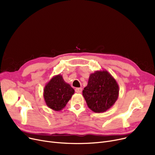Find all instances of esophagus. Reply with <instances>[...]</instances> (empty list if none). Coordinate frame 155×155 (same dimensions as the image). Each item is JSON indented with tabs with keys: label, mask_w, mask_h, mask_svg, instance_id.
<instances>
[{
	"label": "esophagus",
	"mask_w": 155,
	"mask_h": 155,
	"mask_svg": "<svg viewBox=\"0 0 155 155\" xmlns=\"http://www.w3.org/2000/svg\"><path fill=\"white\" fill-rule=\"evenodd\" d=\"M82 91V88H75V92L78 94H80Z\"/></svg>",
	"instance_id": "1"
}]
</instances>
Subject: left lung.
<instances>
[{
	"label": "left lung",
	"mask_w": 155,
	"mask_h": 155,
	"mask_svg": "<svg viewBox=\"0 0 155 155\" xmlns=\"http://www.w3.org/2000/svg\"><path fill=\"white\" fill-rule=\"evenodd\" d=\"M119 85L107 70L91 73L83 96L88 107L96 113L107 111L115 104L119 96Z\"/></svg>",
	"instance_id": "8db88e82"
}]
</instances>
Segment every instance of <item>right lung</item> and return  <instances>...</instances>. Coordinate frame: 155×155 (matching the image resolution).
<instances>
[{
    "mask_svg": "<svg viewBox=\"0 0 155 155\" xmlns=\"http://www.w3.org/2000/svg\"><path fill=\"white\" fill-rule=\"evenodd\" d=\"M75 93L70 84L64 81L60 74L54 76L46 84L43 97L47 106L55 111L62 110Z\"/></svg>",
    "mask_w": 155,
    "mask_h": 155,
    "instance_id": "obj_1",
    "label": "right lung"
}]
</instances>
